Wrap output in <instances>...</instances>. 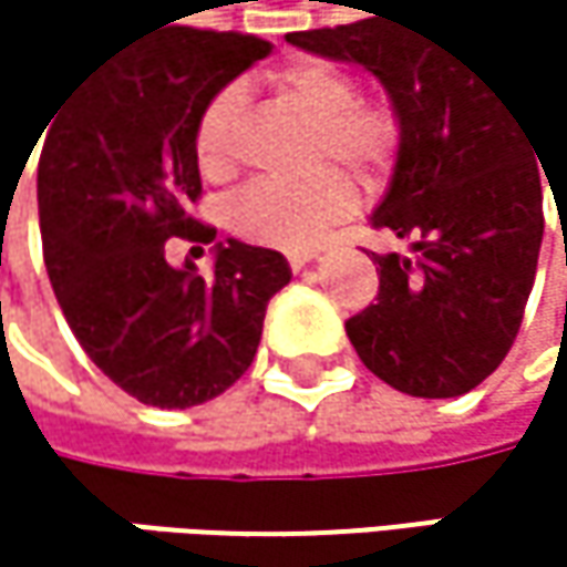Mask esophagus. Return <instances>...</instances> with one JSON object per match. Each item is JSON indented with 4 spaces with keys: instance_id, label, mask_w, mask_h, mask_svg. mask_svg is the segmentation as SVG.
Masks as SVG:
<instances>
[{
    "instance_id": "obj_1",
    "label": "esophagus",
    "mask_w": 567,
    "mask_h": 567,
    "mask_svg": "<svg viewBox=\"0 0 567 567\" xmlns=\"http://www.w3.org/2000/svg\"><path fill=\"white\" fill-rule=\"evenodd\" d=\"M285 259H288V266L298 272V269H305L311 259H318V249H315V246H305V249H288V252H285Z\"/></svg>"
}]
</instances>
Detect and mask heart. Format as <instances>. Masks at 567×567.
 Listing matches in <instances>:
<instances>
[{
  "label": "heart",
  "instance_id": "heart-1",
  "mask_svg": "<svg viewBox=\"0 0 567 567\" xmlns=\"http://www.w3.org/2000/svg\"><path fill=\"white\" fill-rule=\"evenodd\" d=\"M285 104L311 121L305 164L318 167L301 179H256L226 209L229 229L256 246L305 249L321 233L351 213L354 183L334 167L344 164L374 179L394 164L400 121L384 101H361V84L351 68L331 58H298L269 74ZM243 141V91L236 84L216 91L196 117L193 151L199 171L223 179L236 171Z\"/></svg>",
  "mask_w": 567,
  "mask_h": 567
}]
</instances>
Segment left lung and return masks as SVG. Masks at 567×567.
I'll return each mask as SVG.
<instances>
[{
  "label": "left lung",
  "mask_w": 567,
  "mask_h": 567,
  "mask_svg": "<svg viewBox=\"0 0 567 567\" xmlns=\"http://www.w3.org/2000/svg\"><path fill=\"white\" fill-rule=\"evenodd\" d=\"M285 39L368 68L400 121L371 226L413 239L416 256H374L378 305L344 324L358 358L400 394H470L509 354L535 282L545 213L528 121L423 16L374 12Z\"/></svg>",
  "instance_id": "obj_1"
}]
</instances>
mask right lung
<instances>
[{"instance_id":"add662e5","label":"right lung","mask_w":567,"mask_h":567,"mask_svg":"<svg viewBox=\"0 0 567 567\" xmlns=\"http://www.w3.org/2000/svg\"><path fill=\"white\" fill-rule=\"evenodd\" d=\"M269 52L256 35L173 25L101 61L42 127L39 223L58 305L84 354L141 403L186 410L229 391L291 279L282 252L236 239L216 246L213 276L167 262V239H216L189 216L203 193L196 117Z\"/></svg>"}]
</instances>
